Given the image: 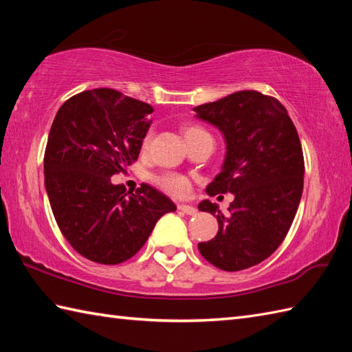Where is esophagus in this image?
I'll list each match as a JSON object with an SVG mask.
<instances>
[{
    "label": "esophagus",
    "instance_id": "1",
    "mask_svg": "<svg viewBox=\"0 0 352 352\" xmlns=\"http://www.w3.org/2000/svg\"><path fill=\"white\" fill-rule=\"evenodd\" d=\"M178 210L186 213V214H195L197 213V208L193 206H189V204H178Z\"/></svg>",
    "mask_w": 352,
    "mask_h": 352
}]
</instances>
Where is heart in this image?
Returning a JSON list of instances; mask_svg holds the SVG:
<instances>
[{"label": "heart", "instance_id": "1", "mask_svg": "<svg viewBox=\"0 0 352 352\" xmlns=\"http://www.w3.org/2000/svg\"><path fill=\"white\" fill-rule=\"evenodd\" d=\"M206 133L207 131L201 129V126L192 125V126H188V129L184 130V138H186V140H189L192 138H197V136H199V134H206ZM149 140H151V134H148V136L145 138L144 144L148 145ZM155 183L159 184L164 192H168L174 197L189 195V192L192 189V184H190L189 178L182 175V174H175V172H168V174L159 175L155 178Z\"/></svg>", "mask_w": 352, "mask_h": 352}]
</instances>
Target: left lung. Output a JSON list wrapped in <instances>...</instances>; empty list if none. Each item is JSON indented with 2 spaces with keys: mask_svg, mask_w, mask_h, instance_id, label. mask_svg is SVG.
<instances>
[{
  "mask_svg": "<svg viewBox=\"0 0 352 352\" xmlns=\"http://www.w3.org/2000/svg\"><path fill=\"white\" fill-rule=\"evenodd\" d=\"M193 110L218 126L227 144L222 170L206 192L234 195L227 214L208 199L199 203L201 212L216 216L219 230L198 250L222 271H242L271 256L294 222L304 186L300 136L283 104L257 91L234 92Z\"/></svg>",
  "mask_w": 352,
  "mask_h": 352,
  "instance_id": "1",
  "label": "left lung"
}]
</instances>
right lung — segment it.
I'll use <instances>...</instances> for the list:
<instances>
[{
    "instance_id": "add662e5",
    "label": "right lung",
    "mask_w": 352,
    "mask_h": 352,
    "mask_svg": "<svg viewBox=\"0 0 352 352\" xmlns=\"http://www.w3.org/2000/svg\"><path fill=\"white\" fill-rule=\"evenodd\" d=\"M153 107L115 89L71 96L51 125L45 189L58 228L81 256L101 265L131 258L172 201L149 184L136 192L110 177L138 160Z\"/></svg>"
}]
</instances>
